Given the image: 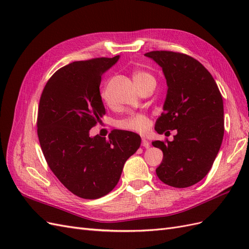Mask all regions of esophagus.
<instances>
[{"mask_svg": "<svg viewBox=\"0 0 249 249\" xmlns=\"http://www.w3.org/2000/svg\"><path fill=\"white\" fill-rule=\"evenodd\" d=\"M142 146L145 147V148L149 147V142H148V140L145 137L142 138Z\"/></svg>", "mask_w": 249, "mask_h": 249, "instance_id": "1", "label": "esophagus"}]
</instances>
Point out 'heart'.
I'll return each instance as SVG.
<instances>
[{
    "label": "heart",
    "instance_id": "heart-1",
    "mask_svg": "<svg viewBox=\"0 0 249 249\" xmlns=\"http://www.w3.org/2000/svg\"><path fill=\"white\" fill-rule=\"evenodd\" d=\"M133 79L135 83H138V82L145 81L147 79H154V78L145 71H136L133 73ZM102 97L105 101H107V93L105 90L102 93ZM148 125H149V120L145 115L143 114H132L129 117L120 120L118 123V126L122 127V129L135 131V132L145 131L148 127Z\"/></svg>",
    "mask_w": 249,
    "mask_h": 249
}]
</instances>
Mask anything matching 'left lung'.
I'll list each match as a JSON object with an SVG mask.
<instances>
[{
  "label": "left lung",
  "instance_id": "obj_1",
  "mask_svg": "<svg viewBox=\"0 0 249 249\" xmlns=\"http://www.w3.org/2000/svg\"><path fill=\"white\" fill-rule=\"evenodd\" d=\"M162 67L167 95L155 130H177L172 141H154L163 152L156 173L164 184L186 188L207 176L224 134L221 93L205 66L186 54L153 51L144 54Z\"/></svg>",
  "mask_w": 249,
  "mask_h": 249
}]
</instances>
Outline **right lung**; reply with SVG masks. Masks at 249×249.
Returning a JSON list of instances; mask_svg holds the SVG:
<instances>
[{
  "instance_id": "1",
  "label": "right lung",
  "mask_w": 249,
  "mask_h": 249,
  "mask_svg": "<svg viewBox=\"0 0 249 249\" xmlns=\"http://www.w3.org/2000/svg\"><path fill=\"white\" fill-rule=\"evenodd\" d=\"M119 56L74 61L58 70L40 96L37 135L49 167L77 196L96 199L111 192L124 165L139 148L141 138L113 130L109 139L89 131L106 113L100 85L103 73Z\"/></svg>"
}]
</instances>
